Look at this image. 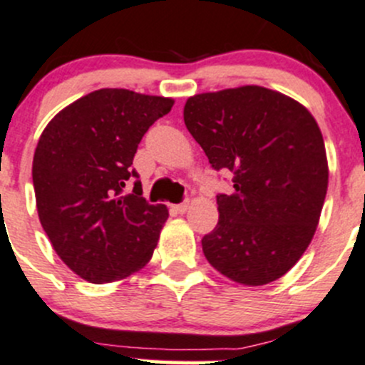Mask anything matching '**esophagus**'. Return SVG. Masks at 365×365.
Masks as SVG:
<instances>
[{
  "label": "esophagus",
  "instance_id": "obj_1",
  "mask_svg": "<svg viewBox=\"0 0 365 365\" xmlns=\"http://www.w3.org/2000/svg\"><path fill=\"white\" fill-rule=\"evenodd\" d=\"M172 209H174L175 212H179V215H184V212H186L187 209H190V200H184V202H181V204L172 205Z\"/></svg>",
  "mask_w": 365,
  "mask_h": 365
}]
</instances>
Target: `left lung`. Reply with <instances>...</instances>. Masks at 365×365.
Segmentation results:
<instances>
[{
  "label": "left lung",
  "instance_id": "8db88e82",
  "mask_svg": "<svg viewBox=\"0 0 365 365\" xmlns=\"http://www.w3.org/2000/svg\"><path fill=\"white\" fill-rule=\"evenodd\" d=\"M184 124L215 170L234 174L216 195L220 218L202 237L215 269L243 286L286 275L304 255L328 187L323 135L304 104L257 85L197 93Z\"/></svg>",
  "mask_w": 365,
  "mask_h": 365
}]
</instances>
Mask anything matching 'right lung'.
Masks as SVG:
<instances>
[{
  "instance_id": "obj_1",
  "label": "right lung",
  "mask_w": 365,
  "mask_h": 365,
  "mask_svg": "<svg viewBox=\"0 0 365 365\" xmlns=\"http://www.w3.org/2000/svg\"><path fill=\"white\" fill-rule=\"evenodd\" d=\"M174 106L170 97L101 88L55 115L38 138L34 187L38 220L58 257L92 284L115 282L150 261L168 218L163 204L124 187L147 129Z\"/></svg>"
}]
</instances>
